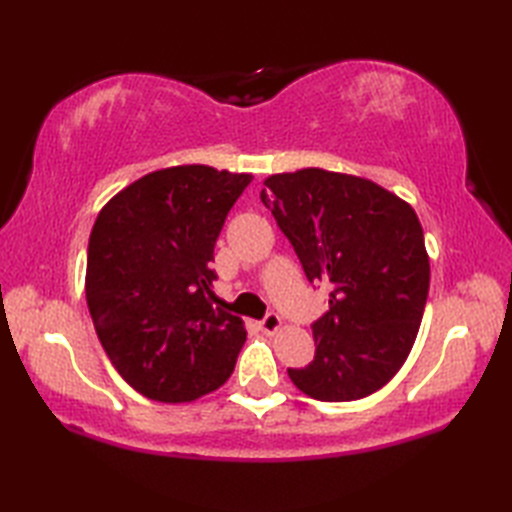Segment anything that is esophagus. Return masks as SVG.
Returning <instances> with one entry per match:
<instances>
[{
  "label": "esophagus",
  "mask_w": 512,
  "mask_h": 512,
  "mask_svg": "<svg viewBox=\"0 0 512 512\" xmlns=\"http://www.w3.org/2000/svg\"><path fill=\"white\" fill-rule=\"evenodd\" d=\"M259 328H262L264 334H275L281 330V319L277 317L275 312H268L264 321H259Z\"/></svg>",
  "instance_id": "obj_1"
}]
</instances>
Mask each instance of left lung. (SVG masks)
I'll return each instance as SVG.
<instances>
[{
	"label": "left lung",
	"mask_w": 512,
	"mask_h": 512,
	"mask_svg": "<svg viewBox=\"0 0 512 512\" xmlns=\"http://www.w3.org/2000/svg\"><path fill=\"white\" fill-rule=\"evenodd\" d=\"M262 202L310 281L330 288L312 323L314 361L288 376L303 394L347 402L398 374L420 330L429 255L411 204L380 184L319 167L275 173Z\"/></svg>",
	"instance_id": "8db88e82"
}]
</instances>
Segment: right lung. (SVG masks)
<instances>
[{
  "instance_id": "add662e5",
  "label": "right lung",
  "mask_w": 512,
  "mask_h": 512,
  "mask_svg": "<svg viewBox=\"0 0 512 512\" xmlns=\"http://www.w3.org/2000/svg\"><path fill=\"white\" fill-rule=\"evenodd\" d=\"M250 180L209 165L158 169L118 191L96 217L85 299L112 365L151 400H198L233 374L246 330L213 306L209 262Z\"/></svg>"
}]
</instances>
